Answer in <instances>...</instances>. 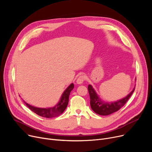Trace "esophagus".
Segmentation results:
<instances>
[{
  "label": "esophagus",
  "instance_id": "esophagus-1",
  "mask_svg": "<svg viewBox=\"0 0 152 152\" xmlns=\"http://www.w3.org/2000/svg\"><path fill=\"white\" fill-rule=\"evenodd\" d=\"M84 80H85V76L84 75H81L77 77V80H76V83L78 84H81L84 82Z\"/></svg>",
  "mask_w": 152,
  "mask_h": 152
}]
</instances>
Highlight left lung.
Returning a JSON list of instances; mask_svg holds the SVG:
<instances>
[{"label": "left lung", "mask_w": 152, "mask_h": 152, "mask_svg": "<svg viewBox=\"0 0 152 152\" xmlns=\"http://www.w3.org/2000/svg\"><path fill=\"white\" fill-rule=\"evenodd\" d=\"M135 87L133 90L126 97L114 102L106 103L101 100L92 86L89 85L88 91L90 95V104L92 110L95 113L103 116L109 115L116 112L123 107L127 101L129 100L135 90Z\"/></svg>", "instance_id": "left-lung-1"}]
</instances>
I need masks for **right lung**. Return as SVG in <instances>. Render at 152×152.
<instances>
[{
    "instance_id": "add662e5",
    "label": "right lung",
    "mask_w": 152,
    "mask_h": 152,
    "mask_svg": "<svg viewBox=\"0 0 152 152\" xmlns=\"http://www.w3.org/2000/svg\"><path fill=\"white\" fill-rule=\"evenodd\" d=\"M73 88H74V84L72 83L67 87L66 89L64 91L59 102L57 103V105H56L53 107L47 108H37V107H35L29 105L28 103H27L25 101H24V102H25L26 106L31 111H33V112H34L35 113H36L39 116L47 118L56 117L60 115L63 111L65 110L68 103L70 92L73 89Z\"/></svg>"
}]
</instances>
